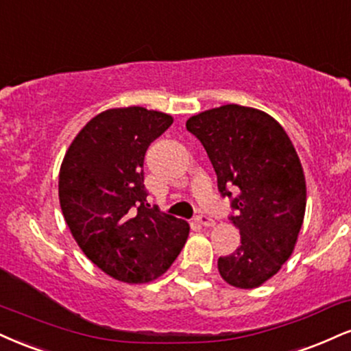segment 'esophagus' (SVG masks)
Instances as JSON below:
<instances>
[{
  "instance_id": "obj_1",
  "label": "esophagus",
  "mask_w": 351,
  "mask_h": 351,
  "mask_svg": "<svg viewBox=\"0 0 351 351\" xmlns=\"http://www.w3.org/2000/svg\"><path fill=\"white\" fill-rule=\"evenodd\" d=\"M196 222L199 223V226H204V227H213L214 223H216V222H214L213 219H210V217L204 216V214H199V216L196 217Z\"/></svg>"
}]
</instances>
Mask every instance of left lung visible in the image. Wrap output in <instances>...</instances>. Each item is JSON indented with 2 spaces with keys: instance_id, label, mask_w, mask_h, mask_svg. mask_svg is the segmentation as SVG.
<instances>
[{
  "instance_id": "8db88e82",
  "label": "left lung",
  "mask_w": 351,
  "mask_h": 351,
  "mask_svg": "<svg viewBox=\"0 0 351 351\" xmlns=\"http://www.w3.org/2000/svg\"><path fill=\"white\" fill-rule=\"evenodd\" d=\"M186 129L204 147L240 230L219 273L235 288H258L289 258L304 221L306 180L293 142L267 112L239 104L189 117Z\"/></svg>"
}]
</instances>
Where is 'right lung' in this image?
<instances>
[{
	"mask_svg": "<svg viewBox=\"0 0 351 351\" xmlns=\"http://www.w3.org/2000/svg\"><path fill=\"white\" fill-rule=\"evenodd\" d=\"M173 124L145 108L98 114L71 142L58 176L63 217L96 267L125 282H149L171 267L184 247L186 221L147 202L143 158Z\"/></svg>",
	"mask_w": 351,
	"mask_h": 351,
	"instance_id": "obj_1",
	"label": "right lung"
}]
</instances>
